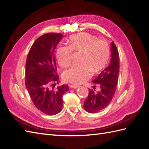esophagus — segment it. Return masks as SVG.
I'll return each mask as SVG.
<instances>
[{
	"instance_id": "esophagus-1",
	"label": "esophagus",
	"mask_w": 149,
	"mask_h": 149,
	"mask_svg": "<svg viewBox=\"0 0 149 149\" xmlns=\"http://www.w3.org/2000/svg\"><path fill=\"white\" fill-rule=\"evenodd\" d=\"M78 87H79V86H77V85H71L70 86L71 88H74V89L77 88H78Z\"/></svg>"
}]
</instances>
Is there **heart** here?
<instances>
[{"mask_svg": "<svg viewBox=\"0 0 149 149\" xmlns=\"http://www.w3.org/2000/svg\"><path fill=\"white\" fill-rule=\"evenodd\" d=\"M69 46H60L57 50V63L61 67H67L71 63L72 51L81 52L80 63L74 64L63 72V77L66 82L78 85L88 79L91 75L97 73L107 66L110 57L108 43L99 40L88 33L72 35L68 40Z\"/></svg>", "mask_w": 149, "mask_h": 149, "instance_id": "1", "label": "heart"}]
</instances>
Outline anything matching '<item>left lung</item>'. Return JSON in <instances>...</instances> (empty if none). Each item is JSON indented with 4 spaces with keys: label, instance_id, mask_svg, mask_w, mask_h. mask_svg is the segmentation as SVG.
Masks as SVG:
<instances>
[{
    "label": "left lung",
    "instance_id": "left-lung-1",
    "mask_svg": "<svg viewBox=\"0 0 149 149\" xmlns=\"http://www.w3.org/2000/svg\"><path fill=\"white\" fill-rule=\"evenodd\" d=\"M111 59L109 66L98 77L92 81L95 83L94 90L89 89L88 97L85 101V110L89 113H97L107 107L116 90L119 71V56L115 43H111ZM98 90H95L96 86Z\"/></svg>",
    "mask_w": 149,
    "mask_h": 149
}]
</instances>
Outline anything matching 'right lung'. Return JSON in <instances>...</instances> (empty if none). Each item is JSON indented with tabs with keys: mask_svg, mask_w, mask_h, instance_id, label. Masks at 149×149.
Segmentation results:
<instances>
[{
	"mask_svg": "<svg viewBox=\"0 0 149 149\" xmlns=\"http://www.w3.org/2000/svg\"><path fill=\"white\" fill-rule=\"evenodd\" d=\"M63 37L55 33L40 37L31 47L26 62L25 85L29 95L37 109L49 116L61 111L63 96L70 89L67 85L50 88L59 80L54 52Z\"/></svg>",
	"mask_w": 149,
	"mask_h": 149,
	"instance_id": "add662e5",
	"label": "right lung"
}]
</instances>
